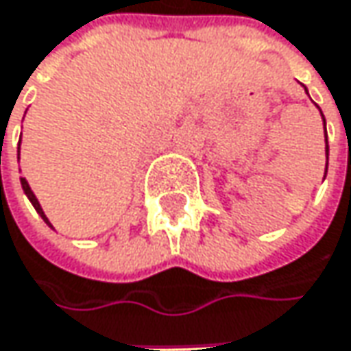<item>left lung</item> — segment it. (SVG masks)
Segmentation results:
<instances>
[{
  "label": "left lung",
  "mask_w": 351,
  "mask_h": 351,
  "mask_svg": "<svg viewBox=\"0 0 351 351\" xmlns=\"http://www.w3.org/2000/svg\"><path fill=\"white\" fill-rule=\"evenodd\" d=\"M307 90V88H305ZM317 107V105H315ZM319 109V107H317ZM322 112V109H319ZM322 119H324V131H326V117H324V112H322ZM326 157H329V145H328V131H326ZM326 173H328V163H326ZM324 180H326V176H324Z\"/></svg>",
  "instance_id": "8db88e82"
}]
</instances>
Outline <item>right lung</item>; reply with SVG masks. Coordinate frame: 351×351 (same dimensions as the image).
Returning <instances> with one entry per match:
<instances>
[{"label": "right lung", "mask_w": 351, "mask_h": 351, "mask_svg": "<svg viewBox=\"0 0 351 351\" xmlns=\"http://www.w3.org/2000/svg\"><path fill=\"white\" fill-rule=\"evenodd\" d=\"M20 143H22V137H20ZM18 159H20V147H18ZM20 182H22L23 194L27 196V199H29V202H32V206L36 208V212H38V214L42 216V220H44V222H46L48 226H52V224H50V220H48V216L44 214V210H42V206H40V202H38V197H36V194L32 192V188H29V184H27V180H25V178H20Z\"/></svg>", "instance_id": "right-lung-1"}]
</instances>
